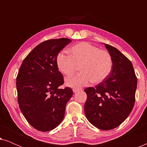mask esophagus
Instances as JSON below:
<instances>
[{
    "label": "esophagus",
    "mask_w": 147,
    "mask_h": 147,
    "mask_svg": "<svg viewBox=\"0 0 147 147\" xmlns=\"http://www.w3.org/2000/svg\"><path fill=\"white\" fill-rule=\"evenodd\" d=\"M82 90V89H81V88H73V92H77L80 91V90Z\"/></svg>",
    "instance_id": "1"
}]
</instances>
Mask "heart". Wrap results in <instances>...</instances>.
Listing matches in <instances>:
<instances>
[{"instance_id":"b5f03b06","label":"heart","mask_w":147,"mask_h":147,"mask_svg":"<svg viewBox=\"0 0 147 147\" xmlns=\"http://www.w3.org/2000/svg\"><path fill=\"white\" fill-rule=\"evenodd\" d=\"M69 55L60 53L56 58L58 69L65 76L76 72L79 67L80 74L65 80L67 85L82 87L90 82L100 84L111 73L113 67L112 55L108 51L100 49L87 42H81L68 50Z\"/></svg>"}]
</instances>
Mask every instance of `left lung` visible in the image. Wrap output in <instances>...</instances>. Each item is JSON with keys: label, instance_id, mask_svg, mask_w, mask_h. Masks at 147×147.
Here are the masks:
<instances>
[{"label": "left lung", "instance_id": "8db88e82", "mask_svg": "<svg viewBox=\"0 0 147 147\" xmlns=\"http://www.w3.org/2000/svg\"><path fill=\"white\" fill-rule=\"evenodd\" d=\"M104 45L112 55L113 67L104 81L84 90L87 94L84 112L90 123L108 130L120 125L131 112L137 78L131 61L116 48Z\"/></svg>", "mask_w": 147, "mask_h": 147}]
</instances>
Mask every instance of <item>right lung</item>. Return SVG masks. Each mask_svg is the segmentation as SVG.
Returning a JSON list of instances; mask_svg holds the SVG:
<instances>
[{
    "instance_id": "add662e5",
    "label": "right lung",
    "mask_w": 147,
    "mask_h": 147,
    "mask_svg": "<svg viewBox=\"0 0 147 147\" xmlns=\"http://www.w3.org/2000/svg\"><path fill=\"white\" fill-rule=\"evenodd\" d=\"M71 41L49 39L34 48L23 61L17 76L18 103L27 122L39 131L54 129L61 123L71 88L59 89L64 83L56 58Z\"/></svg>"
}]
</instances>
